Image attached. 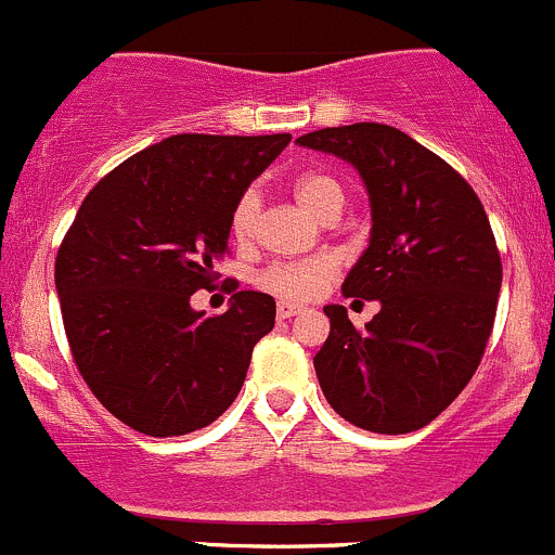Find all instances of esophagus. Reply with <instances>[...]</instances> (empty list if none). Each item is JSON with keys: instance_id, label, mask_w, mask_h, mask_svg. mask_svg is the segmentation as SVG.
Wrapping results in <instances>:
<instances>
[{"instance_id": "34e87169", "label": "esophagus", "mask_w": 555, "mask_h": 555, "mask_svg": "<svg viewBox=\"0 0 555 555\" xmlns=\"http://www.w3.org/2000/svg\"><path fill=\"white\" fill-rule=\"evenodd\" d=\"M299 310H301L299 305H291V301H278V318H280V321H285V318L296 315V312H299Z\"/></svg>"}]
</instances>
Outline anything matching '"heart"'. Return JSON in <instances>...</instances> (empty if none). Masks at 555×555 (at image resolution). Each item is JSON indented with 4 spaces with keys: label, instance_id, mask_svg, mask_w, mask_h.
Instances as JSON below:
<instances>
[{
    "label": "heart",
    "instance_id": "heart-1",
    "mask_svg": "<svg viewBox=\"0 0 555 555\" xmlns=\"http://www.w3.org/2000/svg\"><path fill=\"white\" fill-rule=\"evenodd\" d=\"M294 196L318 221H326L328 216H339L345 207L343 183L323 172L301 175L294 183ZM259 207L261 196L256 189H245L237 196V202H234L232 212H229V234H232L237 245L254 243L256 227H259ZM334 272H337V267L326 256L299 261H275V264L264 267L259 272L256 283L261 288L272 291V294L285 296V299H312V296H318L332 283Z\"/></svg>",
    "mask_w": 555,
    "mask_h": 555
}]
</instances>
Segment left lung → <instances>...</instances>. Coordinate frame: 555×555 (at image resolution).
I'll return each instance as SVG.
<instances>
[{"label": "left lung", "mask_w": 555, "mask_h": 555, "mask_svg": "<svg viewBox=\"0 0 555 555\" xmlns=\"http://www.w3.org/2000/svg\"><path fill=\"white\" fill-rule=\"evenodd\" d=\"M299 145L334 153L370 191L372 237L343 294L380 301L356 328L343 305L318 350V383L353 426L408 435L472 380L491 337L502 259L475 189L437 153L386 124L332 126Z\"/></svg>", "instance_id": "obj_1"}]
</instances>
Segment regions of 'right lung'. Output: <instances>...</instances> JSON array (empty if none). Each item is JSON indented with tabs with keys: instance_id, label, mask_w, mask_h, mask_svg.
I'll return each instance as SVG.
<instances>
[{
	"instance_id": "obj_1",
	"label": "right lung",
	"mask_w": 555,
	"mask_h": 555,
	"mask_svg": "<svg viewBox=\"0 0 555 555\" xmlns=\"http://www.w3.org/2000/svg\"><path fill=\"white\" fill-rule=\"evenodd\" d=\"M291 134H172L104 175L56 254L64 332L91 393L134 431L180 437L227 413L275 299L189 305L229 254V212Z\"/></svg>"
}]
</instances>
